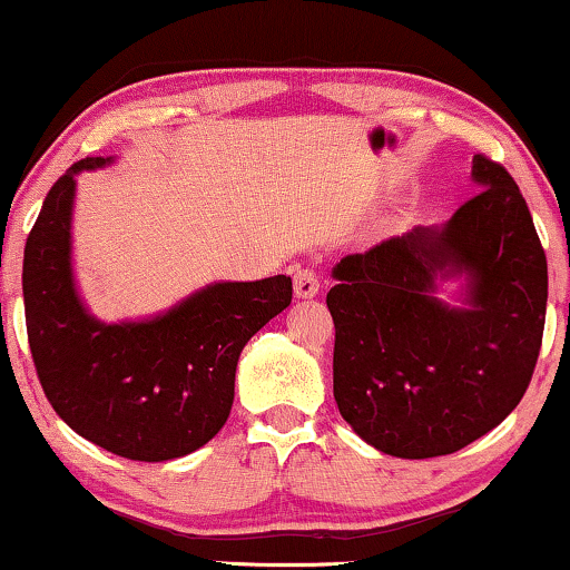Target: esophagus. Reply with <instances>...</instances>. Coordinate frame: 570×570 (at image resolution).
Wrapping results in <instances>:
<instances>
[{
	"instance_id": "obj_1",
	"label": "esophagus",
	"mask_w": 570,
	"mask_h": 570,
	"mask_svg": "<svg viewBox=\"0 0 570 570\" xmlns=\"http://www.w3.org/2000/svg\"><path fill=\"white\" fill-rule=\"evenodd\" d=\"M318 275L314 269H298L293 275V287H295V295H298V298H314V295L318 293Z\"/></svg>"
}]
</instances>
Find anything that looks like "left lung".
I'll return each mask as SVG.
<instances>
[{"mask_svg":"<svg viewBox=\"0 0 570 570\" xmlns=\"http://www.w3.org/2000/svg\"><path fill=\"white\" fill-rule=\"evenodd\" d=\"M480 191L439 228H412L332 269L334 400L373 449L454 454L524 396L542 345L548 259L517 181L474 155ZM468 279L463 306L434 295Z\"/></svg>","mask_w":570,"mask_h":570,"instance_id":"8db88e82","label":"left lung"}]
</instances>
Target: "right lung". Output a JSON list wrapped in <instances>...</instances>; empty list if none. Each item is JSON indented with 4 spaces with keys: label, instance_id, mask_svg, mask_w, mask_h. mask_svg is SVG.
Returning a JSON list of instances; mask_svg holds the SVG:
<instances>
[{
    "label": "right lung",
    "instance_id": "1",
    "mask_svg": "<svg viewBox=\"0 0 570 570\" xmlns=\"http://www.w3.org/2000/svg\"><path fill=\"white\" fill-rule=\"evenodd\" d=\"M114 158L75 163L26 240L28 345L46 400L96 446L135 462L191 454L225 425L246 342L293 301V279L213 283L142 322L106 324L72 275L75 176Z\"/></svg>",
    "mask_w": 570,
    "mask_h": 570
}]
</instances>
